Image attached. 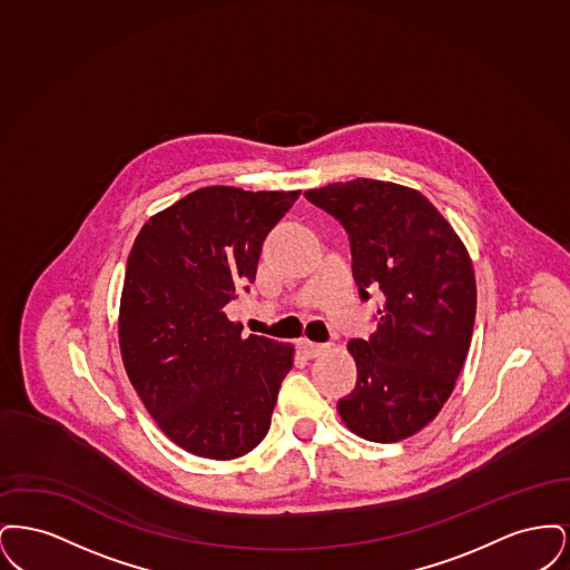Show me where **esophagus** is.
<instances>
[{"instance_id":"obj_1","label":"esophagus","mask_w":570,"mask_h":570,"mask_svg":"<svg viewBox=\"0 0 570 570\" xmlns=\"http://www.w3.org/2000/svg\"><path fill=\"white\" fill-rule=\"evenodd\" d=\"M298 348H301V353L305 354L307 358L321 356V354L326 351L325 344H314V342H307V340H301V342H298Z\"/></svg>"}]
</instances>
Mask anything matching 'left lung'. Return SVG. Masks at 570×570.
<instances>
[{"instance_id":"obj_1","label":"left lung","mask_w":570,"mask_h":570,"mask_svg":"<svg viewBox=\"0 0 570 570\" xmlns=\"http://www.w3.org/2000/svg\"><path fill=\"white\" fill-rule=\"evenodd\" d=\"M305 198L346 228L361 298H384L379 328L348 344L356 386L337 412L365 440H404L434 421L470 348L476 279L468 249L421 191L391 181L328 184Z\"/></svg>"}]
</instances>
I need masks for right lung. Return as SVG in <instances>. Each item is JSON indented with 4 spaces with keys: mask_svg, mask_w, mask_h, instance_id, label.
Wrapping results in <instances>:
<instances>
[{
    "mask_svg": "<svg viewBox=\"0 0 570 570\" xmlns=\"http://www.w3.org/2000/svg\"><path fill=\"white\" fill-rule=\"evenodd\" d=\"M298 194L200 188L151 217L132 245L121 358L158 428L191 455L235 460L269 432L295 351L244 340L224 307L254 284L263 242Z\"/></svg>",
    "mask_w": 570,
    "mask_h": 570,
    "instance_id": "1",
    "label": "right lung"
}]
</instances>
